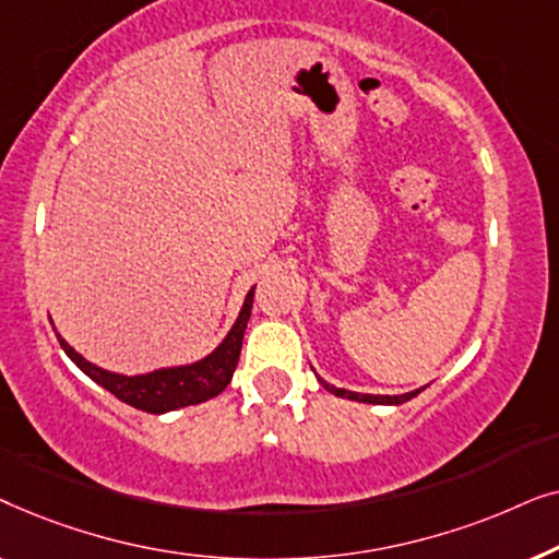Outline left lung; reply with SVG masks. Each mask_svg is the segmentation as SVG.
I'll use <instances>...</instances> for the list:
<instances>
[{"label": "left lung", "instance_id": "left-lung-1", "mask_svg": "<svg viewBox=\"0 0 559 559\" xmlns=\"http://www.w3.org/2000/svg\"><path fill=\"white\" fill-rule=\"evenodd\" d=\"M318 381L320 384H323V389H328V392L331 394H335V396H343V400H354V402H366V404H404V402H409L412 396H417L419 392H423V389H415V392H407V394H394V396H389V394H361V392H348V389H338V386H333V384H328L325 379H320L318 377Z\"/></svg>", "mask_w": 559, "mask_h": 559}]
</instances>
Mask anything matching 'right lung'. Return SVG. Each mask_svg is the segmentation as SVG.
Segmentation results:
<instances>
[{
	"mask_svg": "<svg viewBox=\"0 0 559 559\" xmlns=\"http://www.w3.org/2000/svg\"><path fill=\"white\" fill-rule=\"evenodd\" d=\"M251 302H254V287L249 289L247 297H243V305L239 316L234 320L231 331L226 333V338L221 341L209 356L198 358L193 364L163 366V369L134 373V377H127V373L109 371L91 364L88 358H83L60 333L58 341L60 346H63L66 356L71 358L91 381H96L98 386H104L106 392H111L117 400L134 409L150 412V415H165V412L190 407V404L209 402L231 384L236 364H239L243 331H247V323L251 318Z\"/></svg>",
	"mask_w": 559,
	"mask_h": 559,
	"instance_id": "right-lung-1",
	"label": "right lung"
}]
</instances>
